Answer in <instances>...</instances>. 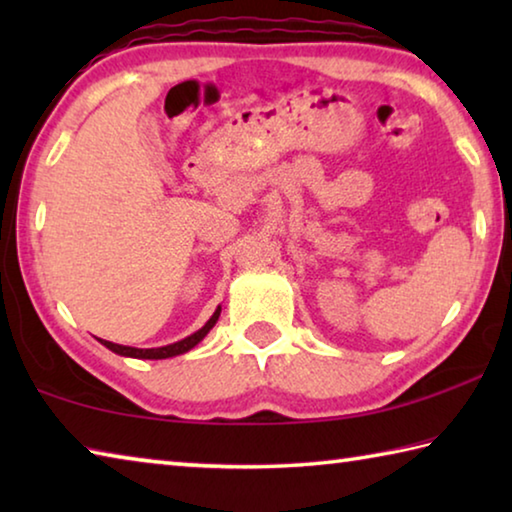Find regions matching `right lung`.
I'll return each instance as SVG.
<instances>
[{
  "instance_id": "add662e5",
  "label": "right lung",
  "mask_w": 512,
  "mask_h": 512,
  "mask_svg": "<svg viewBox=\"0 0 512 512\" xmlns=\"http://www.w3.org/2000/svg\"><path fill=\"white\" fill-rule=\"evenodd\" d=\"M221 316V307H216V311L212 314V318L207 320V323L194 332L192 336H187V339L178 341V343H171V345H162V348H131V345H119V343H112V341H103L99 339L103 345H106L108 350H112L115 354H121V357H133V359H169V357H178V354H185L194 348V345L201 343L207 332L216 325V320Z\"/></svg>"
}]
</instances>
